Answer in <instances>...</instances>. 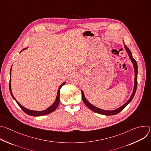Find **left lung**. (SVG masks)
<instances>
[{
	"instance_id": "left-lung-1",
	"label": "left lung",
	"mask_w": 151,
	"mask_h": 151,
	"mask_svg": "<svg viewBox=\"0 0 151 151\" xmlns=\"http://www.w3.org/2000/svg\"><path fill=\"white\" fill-rule=\"evenodd\" d=\"M124 47H125V50L127 51L128 54V56L129 57H130L133 64V66H134V73H135V78H134V90H133V93L130 97V98L129 99V100L124 104H123L122 106L119 107V108L115 109V110H114V111H105V110H103V109H99V108H97V107L94 106V105L91 104L90 103H89L88 101V100L85 99V96H84V94L83 93L82 91H81V93H82V100L83 101V103H85V104L87 106L88 108L90 109H91V111H93V112H96V113H98V114H101V115H116L118 114V113H119L121 111H122L125 107L128 105V104L130 103L132 100H133L134 96V94L136 93V90H137V72H138V69H137V62L136 61L134 60V58L132 56V52L130 50V49H129L125 45H124Z\"/></svg>"
}]
</instances>
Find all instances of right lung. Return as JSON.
I'll list each match as a JSON object with an SVG mask.
<instances>
[{"instance_id": "1", "label": "right lung", "mask_w": 151, "mask_h": 151, "mask_svg": "<svg viewBox=\"0 0 151 151\" xmlns=\"http://www.w3.org/2000/svg\"><path fill=\"white\" fill-rule=\"evenodd\" d=\"M26 48H24V50L26 49ZM11 69H12V67H11ZM11 70H10V76H11ZM11 77H10V80H9V91H10V93H11V94L12 96V97H13V99L15 100V101L17 103V104H18V106L20 107V108L22 109L26 114L27 115H29L30 116H42V115H47V114H49L51 112H52L53 111H54L57 108V107L58 106V104H59V102H60V90L61 89V88L62 87V86L64 85V84H65V82L63 83L62 84L60 85V86L58 88V91H57V97H56V99L54 101V103L51 106H50L48 108H47L46 110H44V111H31V110H29V109H26V107H23V106H21L17 100L16 99H15V97H14L12 93V91H11Z\"/></svg>"}]
</instances>
